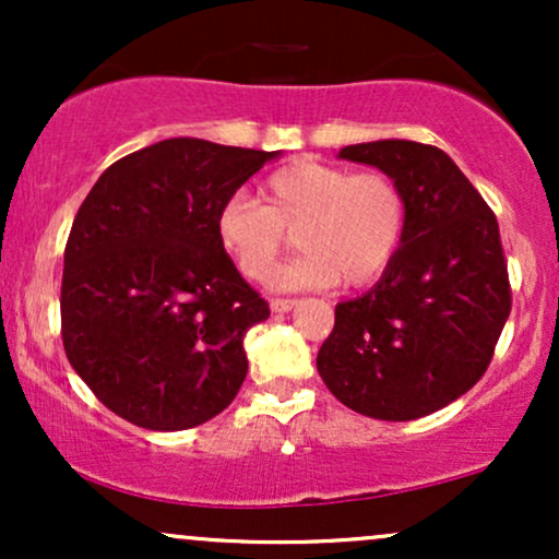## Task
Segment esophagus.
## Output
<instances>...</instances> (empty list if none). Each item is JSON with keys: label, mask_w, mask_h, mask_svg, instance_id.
<instances>
[{"label": "esophagus", "mask_w": 559, "mask_h": 559, "mask_svg": "<svg viewBox=\"0 0 559 559\" xmlns=\"http://www.w3.org/2000/svg\"><path fill=\"white\" fill-rule=\"evenodd\" d=\"M294 305H297V299H271L273 312H288Z\"/></svg>", "instance_id": "1"}]
</instances>
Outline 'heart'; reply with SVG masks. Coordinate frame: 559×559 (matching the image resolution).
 <instances>
[{"label": "heart", "mask_w": 559, "mask_h": 559, "mask_svg": "<svg viewBox=\"0 0 559 559\" xmlns=\"http://www.w3.org/2000/svg\"><path fill=\"white\" fill-rule=\"evenodd\" d=\"M260 197H230L215 217L223 252L254 284L271 278L297 236L305 254L278 275L281 286H365L391 265L407 228V199L386 170L297 157L262 181Z\"/></svg>", "instance_id": "obj_1"}]
</instances>
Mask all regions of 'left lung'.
<instances>
[{
  "label": "left lung",
  "mask_w": 559,
  "mask_h": 559,
  "mask_svg": "<svg viewBox=\"0 0 559 559\" xmlns=\"http://www.w3.org/2000/svg\"><path fill=\"white\" fill-rule=\"evenodd\" d=\"M338 155L396 178L407 228L383 278L336 305L318 373L355 413L423 418L476 386L512 310L497 215L439 146L386 139Z\"/></svg>",
  "instance_id": "8db88e82"
}]
</instances>
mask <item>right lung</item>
Returning <instances> with one entry per match:
<instances>
[{"label": "right lung", "instance_id": "right-lung-1", "mask_svg": "<svg viewBox=\"0 0 559 559\" xmlns=\"http://www.w3.org/2000/svg\"><path fill=\"white\" fill-rule=\"evenodd\" d=\"M271 157L165 139L112 163L83 199L66 243L62 346L133 426L183 431L239 394L243 333L271 307L223 252L215 217Z\"/></svg>", "mask_w": 559, "mask_h": 559}]
</instances>
